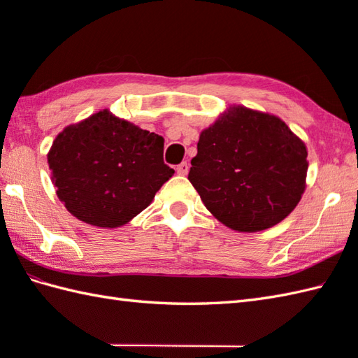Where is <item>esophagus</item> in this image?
Listing matches in <instances>:
<instances>
[{
  "label": "esophagus",
  "instance_id": "obj_1",
  "mask_svg": "<svg viewBox=\"0 0 358 358\" xmlns=\"http://www.w3.org/2000/svg\"><path fill=\"white\" fill-rule=\"evenodd\" d=\"M177 172H178L180 175H186V173L189 172V163H187V162L180 163V164L177 166Z\"/></svg>",
  "mask_w": 358,
  "mask_h": 358
}]
</instances>
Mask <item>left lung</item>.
I'll use <instances>...</instances> for the list:
<instances>
[{
	"mask_svg": "<svg viewBox=\"0 0 358 358\" xmlns=\"http://www.w3.org/2000/svg\"><path fill=\"white\" fill-rule=\"evenodd\" d=\"M189 181L214 217L238 232L275 226L305 192L308 150L285 121L234 106L204 129Z\"/></svg>",
	"mask_w": 358,
	"mask_h": 358,
	"instance_id": "1",
	"label": "left lung"
}]
</instances>
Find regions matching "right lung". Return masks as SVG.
Instances as JSON below:
<instances>
[{
    "mask_svg": "<svg viewBox=\"0 0 358 358\" xmlns=\"http://www.w3.org/2000/svg\"><path fill=\"white\" fill-rule=\"evenodd\" d=\"M164 140L108 110L66 127L48 155L58 199L81 222L118 227L146 209L173 175Z\"/></svg>",
    "mask_w": 358,
    "mask_h": 358,
    "instance_id": "add662e5",
    "label": "right lung"
}]
</instances>
